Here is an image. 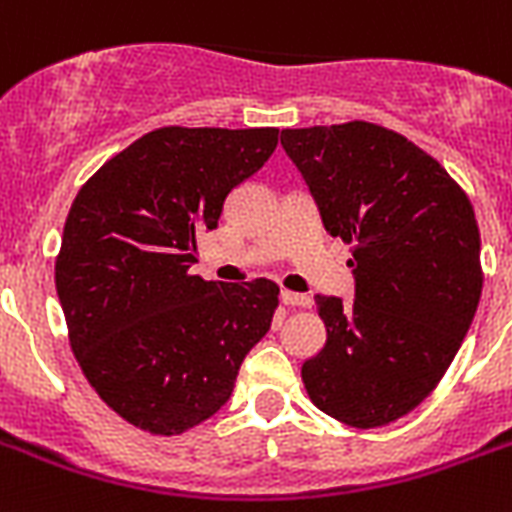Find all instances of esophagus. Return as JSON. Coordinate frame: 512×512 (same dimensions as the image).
<instances>
[{"instance_id":"obj_1","label":"esophagus","mask_w":512,"mask_h":512,"mask_svg":"<svg viewBox=\"0 0 512 512\" xmlns=\"http://www.w3.org/2000/svg\"><path fill=\"white\" fill-rule=\"evenodd\" d=\"M281 302L289 307H310V302H313V299L307 297V294H297V292H289V289H284V292H281Z\"/></svg>"}]
</instances>
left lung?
<instances>
[{
	"mask_svg": "<svg viewBox=\"0 0 512 512\" xmlns=\"http://www.w3.org/2000/svg\"><path fill=\"white\" fill-rule=\"evenodd\" d=\"M331 236L352 244L355 302L315 297L326 344L302 365L318 410L378 429L436 389L479 307L481 236L463 186L392 128H284Z\"/></svg>",
	"mask_w": 512,
	"mask_h": 512,
	"instance_id": "8db88e82",
	"label": "left lung"
}]
</instances>
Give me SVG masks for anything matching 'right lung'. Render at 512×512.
<instances>
[{"instance_id":"1","label":"right lung","mask_w":512,"mask_h":512,"mask_svg":"<svg viewBox=\"0 0 512 512\" xmlns=\"http://www.w3.org/2000/svg\"><path fill=\"white\" fill-rule=\"evenodd\" d=\"M278 128L162 126L78 189L54 260L70 350L136 429L178 436L226 405L270 328L278 284L191 276L197 234L263 168Z\"/></svg>"}]
</instances>
